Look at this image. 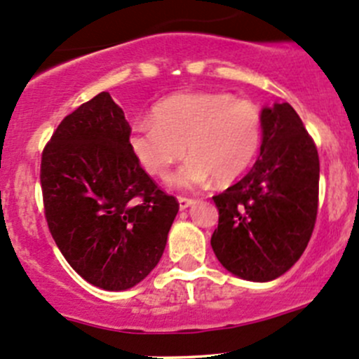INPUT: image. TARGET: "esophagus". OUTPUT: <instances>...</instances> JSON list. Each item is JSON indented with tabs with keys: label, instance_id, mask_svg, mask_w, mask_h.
<instances>
[{
	"label": "esophagus",
	"instance_id": "esophagus-1",
	"mask_svg": "<svg viewBox=\"0 0 359 359\" xmlns=\"http://www.w3.org/2000/svg\"><path fill=\"white\" fill-rule=\"evenodd\" d=\"M179 208L180 210H186V208H189L191 205H193L194 203V200H191V198H182V196H179Z\"/></svg>",
	"mask_w": 359,
	"mask_h": 359
}]
</instances>
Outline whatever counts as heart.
<instances>
[{"mask_svg":"<svg viewBox=\"0 0 359 359\" xmlns=\"http://www.w3.org/2000/svg\"><path fill=\"white\" fill-rule=\"evenodd\" d=\"M260 132V112L248 100L224 92L177 93L153 107L151 121L133 126L128 147L153 177L166 175L186 153L189 158L168 177V186L194 189L212 179H238L259 151Z\"/></svg>","mask_w":359,"mask_h":359,"instance_id":"1","label":"heart"}]
</instances>
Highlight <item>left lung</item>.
Segmentation results:
<instances>
[{
    "label": "left lung",
    "instance_id": "left-lung-1",
    "mask_svg": "<svg viewBox=\"0 0 359 359\" xmlns=\"http://www.w3.org/2000/svg\"><path fill=\"white\" fill-rule=\"evenodd\" d=\"M262 142L252 170L213 196L219 227L212 248L234 276L266 283L300 259L318 213L320 159L290 104L260 112Z\"/></svg>",
    "mask_w": 359,
    "mask_h": 359
}]
</instances>
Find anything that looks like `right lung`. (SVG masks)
<instances>
[{"mask_svg": "<svg viewBox=\"0 0 359 359\" xmlns=\"http://www.w3.org/2000/svg\"><path fill=\"white\" fill-rule=\"evenodd\" d=\"M130 125L107 92L66 116L41 156L50 233L93 287L121 292L158 266L179 203L133 158Z\"/></svg>", "mask_w": 359, "mask_h": 359, "instance_id": "obj_1", "label": "right lung"}]
</instances>
